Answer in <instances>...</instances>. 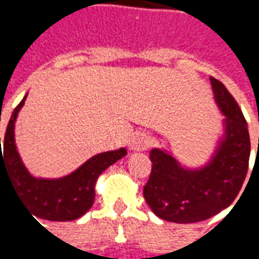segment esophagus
Listing matches in <instances>:
<instances>
[{
	"instance_id": "esophagus-1",
	"label": "esophagus",
	"mask_w": 259,
	"mask_h": 259,
	"mask_svg": "<svg viewBox=\"0 0 259 259\" xmlns=\"http://www.w3.org/2000/svg\"><path fill=\"white\" fill-rule=\"evenodd\" d=\"M150 144H151V139L146 133H136L130 140V150H133V151L146 150L150 147Z\"/></svg>"
}]
</instances>
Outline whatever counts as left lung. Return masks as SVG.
<instances>
[{"label": "left lung", "instance_id": "obj_1", "mask_svg": "<svg viewBox=\"0 0 259 259\" xmlns=\"http://www.w3.org/2000/svg\"><path fill=\"white\" fill-rule=\"evenodd\" d=\"M209 80L226 116L225 136L209 163L186 169L168 152H150L152 169L143 194L152 212L168 222L194 223L217 215L233 202L247 176L251 143L244 115L225 84Z\"/></svg>", "mask_w": 259, "mask_h": 259}]
</instances>
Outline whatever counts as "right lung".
I'll return each mask as SVG.
<instances>
[{
    "label": "right lung",
    "instance_id": "right-lung-1",
    "mask_svg": "<svg viewBox=\"0 0 259 259\" xmlns=\"http://www.w3.org/2000/svg\"><path fill=\"white\" fill-rule=\"evenodd\" d=\"M26 97L15 108L9 119L3 143L4 155L0 137V176L1 170L8 175L14 183L15 191L36 218L57 222L74 221L84 215L93 205L96 195L94 187L98 176L108 166L123 158L127 151L120 148L116 151L101 152L65 178L37 179L26 169L15 144V122L18 112L25 104Z\"/></svg>",
    "mask_w": 259,
    "mask_h": 259
}]
</instances>
